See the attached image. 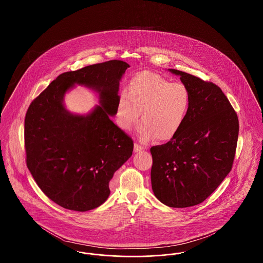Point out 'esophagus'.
<instances>
[{
    "instance_id": "1",
    "label": "esophagus",
    "mask_w": 263,
    "mask_h": 263,
    "mask_svg": "<svg viewBox=\"0 0 263 263\" xmlns=\"http://www.w3.org/2000/svg\"><path fill=\"white\" fill-rule=\"evenodd\" d=\"M141 151H143V147L140 146L137 143H135V144H134V152H135V153H139V152H141Z\"/></svg>"
}]
</instances>
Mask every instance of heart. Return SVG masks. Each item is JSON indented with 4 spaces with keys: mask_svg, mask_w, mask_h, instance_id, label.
I'll list each match as a JSON object with an SVG mask.
<instances>
[{
    "mask_svg": "<svg viewBox=\"0 0 263 263\" xmlns=\"http://www.w3.org/2000/svg\"><path fill=\"white\" fill-rule=\"evenodd\" d=\"M191 105L186 86L172 83L163 76L143 71L135 76L116 104V121L130 130L140 117L137 133L143 142L157 138L167 142L176 136L184 124Z\"/></svg>",
    "mask_w": 263,
    "mask_h": 263,
    "instance_id": "obj_1",
    "label": "heart"
}]
</instances>
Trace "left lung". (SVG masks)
I'll return each instance as SVG.
<instances>
[{"mask_svg":"<svg viewBox=\"0 0 263 263\" xmlns=\"http://www.w3.org/2000/svg\"><path fill=\"white\" fill-rule=\"evenodd\" d=\"M180 77L191 95L186 120L174 139L151 148L152 188L168 207L200 204L232 170L238 119L222 89L195 76L168 69Z\"/></svg>","mask_w":263,"mask_h":263,"instance_id":"1","label":"left lung"}]
</instances>
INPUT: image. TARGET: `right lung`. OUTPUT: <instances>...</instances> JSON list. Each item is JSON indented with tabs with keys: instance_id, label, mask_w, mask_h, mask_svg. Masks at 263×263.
Segmentation results:
<instances>
[{
	"instance_id": "right-lung-1",
	"label": "right lung",
	"mask_w": 263,
	"mask_h": 263,
	"mask_svg": "<svg viewBox=\"0 0 263 263\" xmlns=\"http://www.w3.org/2000/svg\"><path fill=\"white\" fill-rule=\"evenodd\" d=\"M127 68L111 60L63 73L27 109V167L43 193L65 209L85 212L104 203L114 173L132 156V139L110 119ZM75 84L97 91L100 105L87 115L70 113L63 98Z\"/></svg>"
}]
</instances>
